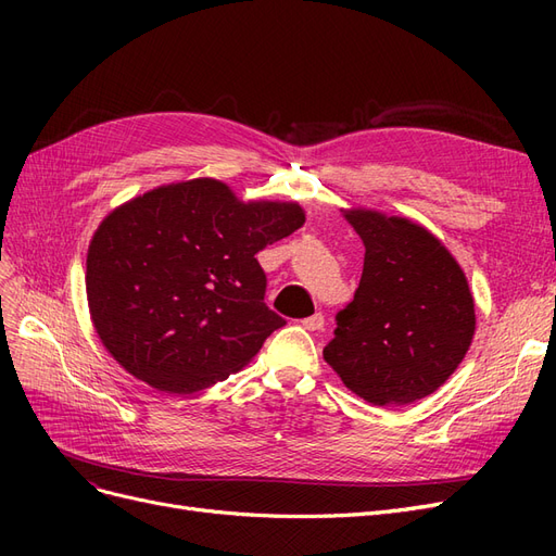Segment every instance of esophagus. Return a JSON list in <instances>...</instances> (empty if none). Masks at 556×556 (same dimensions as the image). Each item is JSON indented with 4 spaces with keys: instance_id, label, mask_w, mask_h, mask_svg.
I'll return each mask as SVG.
<instances>
[{
    "instance_id": "1",
    "label": "esophagus",
    "mask_w": 556,
    "mask_h": 556,
    "mask_svg": "<svg viewBox=\"0 0 556 556\" xmlns=\"http://www.w3.org/2000/svg\"><path fill=\"white\" fill-rule=\"evenodd\" d=\"M301 325H304V329H308V331H319V329L325 327V315L323 313H315V315L306 317Z\"/></svg>"
}]
</instances>
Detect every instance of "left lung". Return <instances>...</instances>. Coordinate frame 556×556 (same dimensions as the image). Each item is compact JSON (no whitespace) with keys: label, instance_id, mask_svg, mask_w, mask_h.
Instances as JSON below:
<instances>
[{"label":"left lung","instance_id":"1","mask_svg":"<svg viewBox=\"0 0 556 556\" xmlns=\"http://www.w3.org/2000/svg\"><path fill=\"white\" fill-rule=\"evenodd\" d=\"M366 248L355 299L336 315L325 362L374 406H406L457 371L476 333V304L462 266L408 217L350 208Z\"/></svg>","mask_w":556,"mask_h":556}]
</instances>
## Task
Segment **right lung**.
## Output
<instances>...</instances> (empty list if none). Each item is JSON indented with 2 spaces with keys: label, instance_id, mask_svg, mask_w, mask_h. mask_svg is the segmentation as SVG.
<instances>
[{
  "label": "right lung",
  "instance_id": "right-lung-1",
  "mask_svg": "<svg viewBox=\"0 0 556 556\" xmlns=\"http://www.w3.org/2000/svg\"><path fill=\"white\" fill-rule=\"evenodd\" d=\"M306 223L296 201H243L227 182L160 185L113 208L88 248L99 341L127 374L192 394L237 374L285 319L257 252Z\"/></svg>",
  "mask_w": 556,
  "mask_h": 556
}]
</instances>
